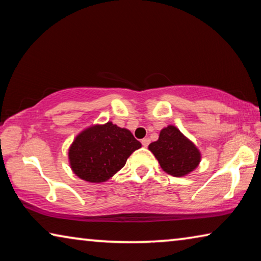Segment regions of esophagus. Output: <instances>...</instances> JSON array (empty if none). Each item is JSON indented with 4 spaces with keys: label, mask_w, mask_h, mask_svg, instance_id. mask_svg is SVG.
<instances>
[{
    "label": "esophagus",
    "mask_w": 261,
    "mask_h": 261,
    "mask_svg": "<svg viewBox=\"0 0 261 261\" xmlns=\"http://www.w3.org/2000/svg\"><path fill=\"white\" fill-rule=\"evenodd\" d=\"M141 144H143L144 147H147L148 144H149V138H144L141 139Z\"/></svg>",
    "instance_id": "esophagus-1"
}]
</instances>
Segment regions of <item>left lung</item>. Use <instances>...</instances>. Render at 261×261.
<instances>
[{
  "mask_svg": "<svg viewBox=\"0 0 261 261\" xmlns=\"http://www.w3.org/2000/svg\"><path fill=\"white\" fill-rule=\"evenodd\" d=\"M151 151L167 174L182 177L196 169L200 162V152L177 127L168 125L159 139L149 144Z\"/></svg>",
  "mask_w": 261,
  "mask_h": 261,
  "instance_id": "8db88e82",
  "label": "left lung"
}]
</instances>
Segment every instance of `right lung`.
<instances>
[{
	"label": "right lung",
	"mask_w": 261,
	"mask_h": 261,
	"mask_svg": "<svg viewBox=\"0 0 261 261\" xmlns=\"http://www.w3.org/2000/svg\"><path fill=\"white\" fill-rule=\"evenodd\" d=\"M141 144L127 129L113 124L94 125L81 132L69 149L70 166L79 178L106 182L124 167Z\"/></svg>",
	"instance_id": "1"
}]
</instances>
